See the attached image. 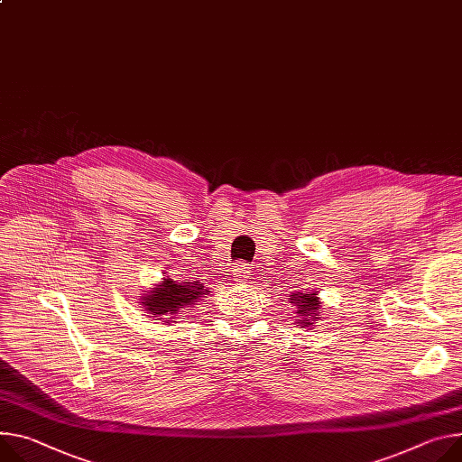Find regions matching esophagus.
Instances as JSON below:
<instances>
[{"instance_id": "1", "label": "esophagus", "mask_w": 462, "mask_h": 462, "mask_svg": "<svg viewBox=\"0 0 462 462\" xmlns=\"http://www.w3.org/2000/svg\"><path fill=\"white\" fill-rule=\"evenodd\" d=\"M248 273H250V267H248V263H237V265L234 267V276H236L237 280H241V278H246V276H248Z\"/></svg>"}]
</instances>
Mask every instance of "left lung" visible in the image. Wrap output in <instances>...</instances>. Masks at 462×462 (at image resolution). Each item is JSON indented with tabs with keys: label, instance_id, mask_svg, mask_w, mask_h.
<instances>
[{
	"label": "left lung",
	"instance_id": "1",
	"mask_svg": "<svg viewBox=\"0 0 462 462\" xmlns=\"http://www.w3.org/2000/svg\"><path fill=\"white\" fill-rule=\"evenodd\" d=\"M291 300H295L299 306V313L302 315V320L299 324L304 326H313V320L319 319V299L313 295H306V292H300V295H291Z\"/></svg>",
	"mask_w": 462,
	"mask_h": 462
}]
</instances>
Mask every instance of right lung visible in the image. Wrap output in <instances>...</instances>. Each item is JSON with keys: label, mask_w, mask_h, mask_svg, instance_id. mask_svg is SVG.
I'll list each match as a JSON object with an SVG mask.
<instances>
[{"label": "right lung", "mask_w": 462, "mask_h": 462, "mask_svg": "<svg viewBox=\"0 0 462 462\" xmlns=\"http://www.w3.org/2000/svg\"><path fill=\"white\" fill-rule=\"evenodd\" d=\"M200 295H204L202 285L195 283H177L171 278H163V283L154 287L147 297H143V306L151 315H173L180 308H189Z\"/></svg>", "instance_id": "right-lung-1"}]
</instances>
